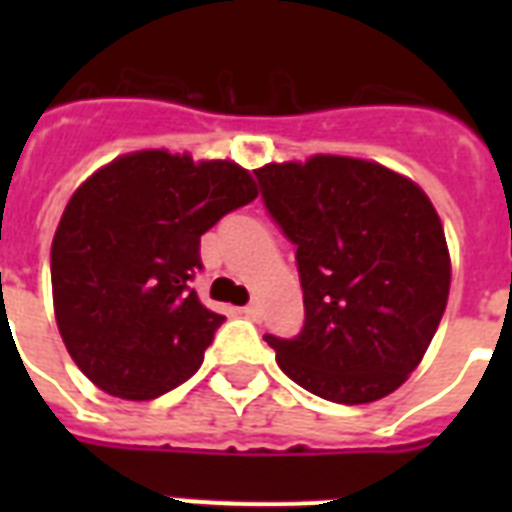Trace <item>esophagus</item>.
Masks as SVG:
<instances>
[{
    "instance_id": "obj_1",
    "label": "esophagus",
    "mask_w": 512,
    "mask_h": 512,
    "mask_svg": "<svg viewBox=\"0 0 512 512\" xmlns=\"http://www.w3.org/2000/svg\"><path fill=\"white\" fill-rule=\"evenodd\" d=\"M241 313H244V316H249V319H257V316H260V305L257 303L244 305V308H241Z\"/></svg>"
}]
</instances>
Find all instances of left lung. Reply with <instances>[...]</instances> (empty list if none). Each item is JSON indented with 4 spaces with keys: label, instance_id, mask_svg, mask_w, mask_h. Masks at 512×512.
<instances>
[{
    "label": "left lung",
    "instance_id": "8db88e82",
    "mask_svg": "<svg viewBox=\"0 0 512 512\" xmlns=\"http://www.w3.org/2000/svg\"><path fill=\"white\" fill-rule=\"evenodd\" d=\"M263 204L297 247L305 324L265 335L281 372L335 404H369L401 385L446 311L452 263L420 185L350 156L265 164Z\"/></svg>",
    "mask_w": 512,
    "mask_h": 512
}]
</instances>
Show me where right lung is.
<instances>
[{"mask_svg": "<svg viewBox=\"0 0 512 512\" xmlns=\"http://www.w3.org/2000/svg\"><path fill=\"white\" fill-rule=\"evenodd\" d=\"M255 196L239 164L167 151L119 156L76 188L52 239V303L100 390L151 401L199 369L225 321L191 289L201 236Z\"/></svg>", "mask_w": 512, "mask_h": 512, "instance_id": "add662e5", "label": "right lung"}]
</instances>
